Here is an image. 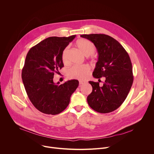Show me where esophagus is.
<instances>
[{
    "instance_id": "34e87169",
    "label": "esophagus",
    "mask_w": 154,
    "mask_h": 154,
    "mask_svg": "<svg viewBox=\"0 0 154 154\" xmlns=\"http://www.w3.org/2000/svg\"><path fill=\"white\" fill-rule=\"evenodd\" d=\"M83 83H85V82L82 81V80H80V81H79V85H80V86H81V85H83Z\"/></svg>"
}]
</instances>
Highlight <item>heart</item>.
<instances>
[{
  "instance_id": "obj_1",
  "label": "heart",
  "mask_w": 154,
  "mask_h": 154,
  "mask_svg": "<svg viewBox=\"0 0 154 154\" xmlns=\"http://www.w3.org/2000/svg\"><path fill=\"white\" fill-rule=\"evenodd\" d=\"M76 46L86 56H90L94 54L96 47L94 44L86 39H79L76 41ZM68 48L64 49L61 53V60L64 64L68 63ZM91 68L88 64L75 65L68 71V75L70 79L83 80L89 75Z\"/></svg>"
}]
</instances>
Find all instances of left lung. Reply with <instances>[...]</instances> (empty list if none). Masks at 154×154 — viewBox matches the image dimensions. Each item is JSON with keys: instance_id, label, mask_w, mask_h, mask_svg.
I'll return each instance as SVG.
<instances>
[{"instance_id": "1", "label": "left lung", "mask_w": 154, "mask_h": 154, "mask_svg": "<svg viewBox=\"0 0 154 154\" xmlns=\"http://www.w3.org/2000/svg\"><path fill=\"white\" fill-rule=\"evenodd\" d=\"M93 42L98 53V61L93 75L104 77L102 86L90 81L93 87L87 97L90 106L100 113L112 112L125 100L134 82L132 64L128 53L113 38L105 34L81 35Z\"/></svg>"}]
</instances>
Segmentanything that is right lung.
<instances>
[{"mask_svg":"<svg viewBox=\"0 0 154 154\" xmlns=\"http://www.w3.org/2000/svg\"><path fill=\"white\" fill-rule=\"evenodd\" d=\"M75 37L52 36L42 40L28 52L22 71V79L27 96L38 110L55 115L68 106L79 82L71 80L55 84V73L63 66L61 53Z\"/></svg>","mask_w":154,"mask_h":154,"instance_id":"add662e5","label":"right lung"}]
</instances>
